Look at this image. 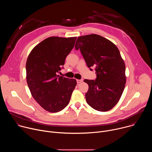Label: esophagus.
<instances>
[{
	"label": "esophagus",
	"mask_w": 152,
	"mask_h": 152,
	"mask_svg": "<svg viewBox=\"0 0 152 152\" xmlns=\"http://www.w3.org/2000/svg\"><path fill=\"white\" fill-rule=\"evenodd\" d=\"M83 81V79H77V83H79Z\"/></svg>",
	"instance_id": "34e87169"
}]
</instances>
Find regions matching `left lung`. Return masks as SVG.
Listing matches in <instances>:
<instances>
[{
    "mask_svg": "<svg viewBox=\"0 0 152 152\" xmlns=\"http://www.w3.org/2000/svg\"><path fill=\"white\" fill-rule=\"evenodd\" d=\"M75 49H80L88 67L96 70L95 80H84L89 86L85 94L86 102L99 111L111 110L118 102L126 82L125 64L118 49L97 34L79 37Z\"/></svg>",
    "mask_w": 152,
    "mask_h": 152,
    "instance_id": "left-lung-1",
    "label": "left lung"
}]
</instances>
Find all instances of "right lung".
Instances as JSON below:
<instances>
[{
	"instance_id": "obj_1",
	"label": "right lung",
	"mask_w": 152,
	"mask_h": 152,
	"mask_svg": "<svg viewBox=\"0 0 152 152\" xmlns=\"http://www.w3.org/2000/svg\"><path fill=\"white\" fill-rule=\"evenodd\" d=\"M77 37H49L37 45L26 61V80L34 99L46 111L57 113L70 102L75 79L58 75Z\"/></svg>"
}]
</instances>
